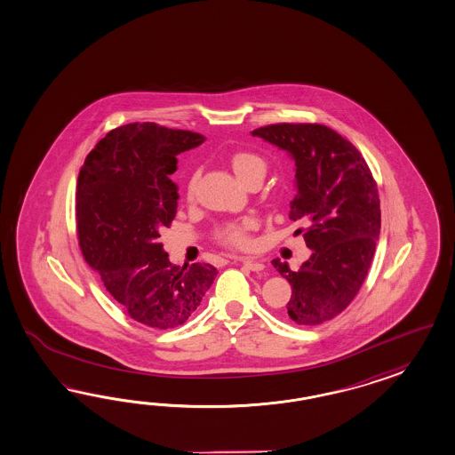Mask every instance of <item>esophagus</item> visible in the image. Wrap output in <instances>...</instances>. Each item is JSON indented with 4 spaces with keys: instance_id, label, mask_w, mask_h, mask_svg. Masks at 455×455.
I'll use <instances>...</instances> for the list:
<instances>
[{
    "instance_id": "esophagus-1",
    "label": "esophagus",
    "mask_w": 455,
    "mask_h": 455,
    "mask_svg": "<svg viewBox=\"0 0 455 455\" xmlns=\"http://www.w3.org/2000/svg\"><path fill=\"white\" fill-rule=\"evenodd\" d=\"M235 261H240V263H243L246 268H250L251 271H261L265 268V265H263V261H259V259H248V257H235Z\"/></svg>"
}]
</instances>
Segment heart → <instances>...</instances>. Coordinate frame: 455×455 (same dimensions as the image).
<instances>
[{"label": "heart", "instance_id": "obj_1", "mask_svg": "<svg viewBox=\"0 0 455 455\" xmlns=\"http://www.w3.org/2000/svg\"><path fill=\"white\" fill-rule=\"evenodd\" d=\"M228 165L234 171L236 179L240 182L248 185L253 180H261L267 172V164L257 154L238 150L228 157ZM196 180L198 172H194L187 180V196L192 198L196 194ZM257 227V221L253 219H243V220L228 221L221 225L217 230V238L225 245L235 246V248H248L251 246V230Z\"/></svg>", "mask_w": 455, "mask_h": 455}]
</instances>
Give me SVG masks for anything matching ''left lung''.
<instances>
[{
    "label": "left lung",
    "instance_id": "obj_1",
    "mask_svg": "<svg viewBox=\"0 0 455 455\" xmlns=\"http://www.w3.org/2000/svg\"><path fill=\"white\" fill-rule=\"evenodd\" d=\"M251 135L295 160L290 219L309 223L303 238L313 253L301 268L271 261L291 284L286 316L299 326L326 323L355 299L368 275L381 230L378 187L359 150L326 125L271 124Z\"/></svg>",
    "mask_w": 455,
    "mask_h": 455
}]
</instances>
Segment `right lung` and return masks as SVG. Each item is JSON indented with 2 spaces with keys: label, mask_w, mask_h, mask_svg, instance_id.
Instances as JSON below:
<instances>
[{
  "label": "right lung",
  "mask_w": 455,
  "mask_h": 455,
  "mask_svg": "<svg viewBox=\"0 0 455 455\" xmlns=\"http://www.w3.org/2000/svg\"><path fill=\"white\" fill-rule=\"evenodd\" d=\"M204 135L157 124H127L99 140L77 179V238L87 263L135 321L159 330L184 324L217 276L210 263L172 265L160 230L177 213V156Z\"/></svg>",
  "instance_id": "obj_1"
}]
</instances>
